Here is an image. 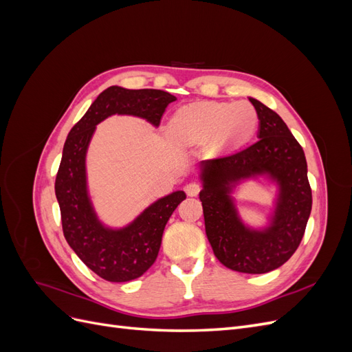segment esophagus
<instances>
[{
  "instance_id": "34e87169",
  "label": "esophagus",
  "mask_w": 352,
  "mask_h": 352,
  "mask_svg": "<svg viewBox=\"0 0 352 352\" xmlns=\"http://www.w3.org/2000/svg\"><path fill=\"white\" fill-rule=\"evenodd\" d=\"M201 189H202V186H201V184H198V182H190V184H188V185L185 186V190H186V194H188L189 197H197V195L199 194Z\"/></svg>"
}]
</instances>
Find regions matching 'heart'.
<instances>
[{
	"mask_svg": "<svg viewBox=\"0 0 352 352\" xmlns=\"http://www.w3.org/2000/svg\"><path fill=\"white\" fill-rule=\"evenodd\" d=\"M258 116L247 101H202L180 109L170 122V135L182 145H195L211 138L214 150H228L254 132Z\"/></svg>",
	"mask_w": 352,
	"mask_h": 352,
	"instance_id": "1",
	"label": "heart"
}]
</instances>
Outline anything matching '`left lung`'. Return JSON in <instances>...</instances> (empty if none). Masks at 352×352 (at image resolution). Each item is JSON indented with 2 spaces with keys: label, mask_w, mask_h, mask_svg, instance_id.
<instances>
[{
  "label": "left lung",
  "mask_w": 352,
  "mask_h": 352,
  "mask_svg": "<svg viewBox=\"0 0 352 352\" xmlns=\"http://www.w3.org/2000/svg\"><path fill=\"white\" fill-rule=\"evenodd\" d=\"M257 111V142L228 157L201 163L206 233L217 260L228 269L261 274L280 267L300 247L311 212V188L302 146L278 113L250 98ZM265 174L280 185L271 225L245 227L228 194L241 179Z\"/></svg>",
  "instance_id": "obj_1"
}]
</instances>
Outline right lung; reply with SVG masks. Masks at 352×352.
Here are the masks:
<instances>
[{
  "mask_svg": "<svg viewBox=\"0 0 352 352\" xmlns=\"http://www.w3.org/2000/svg\"><path fill=\"white\" fill-rule=\"evenodd\" d=\"M175 100V95L160 89L110 87L98 95L82 119L72 127L65 142L56 177L63 233L78 257L104 280L129 282L151 267L167 221L186 194L176 190L160 198L126 228H105L91 204L85 168V157L95 126L113 114L142 117L158 126L167 105Z\"/></svg>",
  "mask_w": 352,
  "mask_h": 352,
  "instance_id": "add662e5",
  "label": "right lung"
}]
</instances>
